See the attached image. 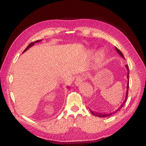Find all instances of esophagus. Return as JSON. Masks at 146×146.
<instances>
[{"label":"esophagus","mask_w":146,"mask_h":146,"mask_svg":"<svg viewBox=\"0 0 146 146\" xmlns=\"http://www.w3.org/2000/svg\"><path fill=\"white\" fill-rule=\"evenodd\" d=\"M84 78L83 76H81V75L78 76L76 78V80H75V85L79 86L80 84L82 83V81L84 80Z\"/></svg>","instance_id":"1"}]
</instances>
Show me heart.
Segmentation results:
<instances>
[{
  "mask_svg": "<svg viewBox=\"0 0 146 146\" xmlns=\"http://www.w3.org/2000/svg\"><path fill=\"white\" fill-rule=\"evenodd\" d=\"M94 51L95 50L94 49L90 50H88V55L90 56H92L94 55ZM105 58H106V53H105L104 51L103 50H100V52L96 54L95 59L96 63L97 65H101V64L104 62Z\"/></svg>",
  "mask_w": 146,
  "mask_h": 146,
  "instance_id": "heart-1",
  "label": "heart"
}]
</instances>
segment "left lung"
<instances>
[{
    "mask_svg": "<svg viewBox=\"0 0 146 146\" xmlns=\"http://www.w3.org/2000/svg\"><path fill=\"white\" fill-rule=\"evenodd\" d=\"M115 49H116V52L118 53V54H119V55L122 57V58H124V55H123V53H121V51L118 49L117 47H116L115 46ZM126 69H127V90H126V96H125V100H124V101L123 103H122V104H121V106L117 108V110H116L115 111H114L113 112H111V113H97V112H94V111H93L92 110H91L90 109V112L91 113V114H92L93 115H94V116H97V117H108V116H111V115H112V114H114V113H116V112H117L118 111H119L123 107V106H124V103H126V100H127V96H128V89H129V66H128V65H126Z\"/></svg>",
    "mask_w": 146,
    "mask_h": 146,
    "instance_id": "left-lung-1",
    "label": "left lung"
}]
</instances>
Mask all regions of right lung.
Masks as SVG:
<instances>
[{
    "label": "right lung",
    "instance_id": "right-lung-1",
    "mask_svg": "<svg viewBox=\"0 0 146 146\" xmlns=\"http://www.w3.org/2000/svg\"><path fill=\"white\" fill-rule=\"evenodd\" d=\"M40 41H42V40H37V41H35V42H32V43H30V44H29V45H28V46H27V48L25 49V50L24 51H23V53H24V52H26V51L27 50H29L30 48V47H31V46H32L33 45H34V44L35 43H37V42H40Z\"/></svg>",
    "mask_w": 146,
    "mask_h": 146
}]
</instances>
